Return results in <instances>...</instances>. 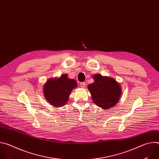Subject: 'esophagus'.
Here are the masks:
<instances>
[{
  "mask_svg": "<svg viewBox=\"0 0 159 159\" xmlns=\"http://www.w3.org/2000/svg\"><path fill=\"white\" fill-rule=\"evenodd\" d=\"M80 87L82 88H85V82H81L80 83Z\"/></svg>",
  "mask_w": 159,
  "mask_h": 159,
  "instance_id": "34e87169",
  "label": "esophagus"
}]
</instances>
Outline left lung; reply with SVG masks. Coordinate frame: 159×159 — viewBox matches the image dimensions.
Wrapping results in <instances>:
<instances>
[{"mask_svg": "<svg viewBox=\"0 0 159 159\" xmlns=\"http://www.w3.org/2000/svg\"><path fill=\"white\" fill-rule=\"evenodd\" d=\"M94 82L88 85L93 102L102 109L115 106L121 96L120 84L112 77L101 74L93 75Z\"/></svg>", "mask_w": 159, "mask_h": 159, "instance_id": "1", "label": "left lung"}]
</instances>
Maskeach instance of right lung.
<instances>
[{
  "label": "right lung",
  "instance_id": "obj_1",
  "mask_svg": "<svg viewBox=\"0 0 159 159\" xmlns=\"http://www.w3.org/2000/svg\"><path fill=\"white\" fill-rule=\"evenodd\" d=\"M77 87L74 79L68 77L67 74L58 78L49 79L43 85V91L46 100L55 107L67 103L72 90Z\"/></svg>",
  "mask_w": 159,
  "mask_h": 159
}]
</instances>
